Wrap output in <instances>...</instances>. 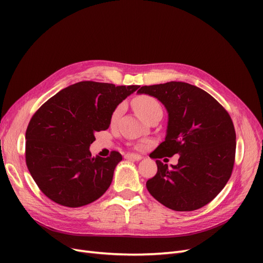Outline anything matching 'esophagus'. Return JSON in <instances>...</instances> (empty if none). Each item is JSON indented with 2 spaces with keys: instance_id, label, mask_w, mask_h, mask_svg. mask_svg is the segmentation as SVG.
<instances>
[{
  "instance_id": "1",
  "label": "esophagus",
  "mask_w": 263,
  "mask_h": 263,
  "mask_svg": "<svg viewBox=\"0 0 263 263\" xmlns=\"http://www.w3.org/2000/svg\"><path fill=\"white\" fill-rule=\"evenodd\" d=\"M125 158L128 159V160H134V161H138L140 160V159L142 158L140 155H137V154H126L125 155Z\"/></svg>"
}]
</instances>
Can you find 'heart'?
<instances>
[{"instance_id":"1","label":"heart","mask_w":263,"mask_h":263,"mask_svg":"<svg viewBox=\"0 0 263 263\" xmlns=\"http://www.w3.org/2000/svg\"><path fill=\"white\" fill-rule=\"evenodd\" d=\"M133 106L136 112L148 122L151 117L157 114H162V105L158 99L150 97V95H139L133 100ZM123 104H119L113 112L112 119H115L119 116L123 110Z\"/></svg>"}]
</instances>
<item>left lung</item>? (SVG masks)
I'll use <instances>...</instances> for the list:
<instances>
[{"label": "left lung", "mask_w": 263, "mask_h": 263, "mask_svg": "<svg viewBox=\"0 0 263 263\" xmlns=\"http://www.w3.org/2000/svg\"><path fill=\"white\" fill-rule=\"evenodd\" d=\"M137 93L155 97L169 114L165 139L149 157L180 155L171 168L156 160L158 171L146 183L149 193L177 212L203 208L232 176L236 154L232 118L212 95L185 82L145 85Z\"/></svg>", "instance_id": "left-lung-1"}]
</instances>
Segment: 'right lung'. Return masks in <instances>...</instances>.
<instances>
[{
	"instance_id": "obj_1",
	"label": "right lung",
	"mask_w": 263,
	"mask_h": 263,
	"mask_svg": "<svg viewBox=\"0 0 263 263\" xmlns=\"http://www.w3.org/2000/svg\"><path fill=\"white\" fill-rule=\"evenodd\" d=\"M139 85L81 81L61 90L38 108L26 129L27 168L42 192L67 208L87 205L106 192L118 151L92 157L94 134L106 130L117 105Z\"/></svg>"
}]
</instances>
